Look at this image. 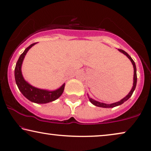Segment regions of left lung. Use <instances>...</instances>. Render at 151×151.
<instances>
[{"label":"left lung","instance_id":"left-lung-1","mask_svg":"<svg viewBox=\"0 0 151 151\" xmlns=\"http://www.w3.org/2000/svg\"><path fill=\"white\" fill-rule=\"evenodd\" d=\"M119 51H120L121 52H122L123 54H124L126 56L128 57V58L130 59L131 63H132V64L133 65V68H134V76H133V86L132 89H131V90L130 91V92L129 93V94L127 95L126 97H124V99H122L121 101L117 102V103H112V104H106V103H100V102H98L94 101V100H93L92 99H91V98L89 97V99H90V101L92 103L93 105H94L95 106H97V107H104V108H110V107H116V106H118V105H122V103H124L125 101H127V100H128L129 98H130L131 96H132L133 92H134L135 89V87H136V84H137V73H136V66H135V63L134 62V61L133 60V59L131 58L130 57V55H129L127 52H126L124 51V50H123L122 49H118Z\"/></svg>","mask_w":151,"mask_h":151}]
</instances>
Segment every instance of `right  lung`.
<instances>
[{"label": "right lung", "instance_id": "right-lung-1", "mask_svg": "<svg viewBox=\"0 0 151 151\" xmlns=\"http://www.w3.org/2000/svg\"><path fill=\"white\" fill-rule=\"evenodd\" d=\"M35 44L36 43H33L31 44L20 55L16 63V68H15V79H16V83L18 86L19 90L27 99L35 103H47L57 99L62 94L63 90H64L65 83H63L62 86L60 88L57 89V90L47 91L36 88L29 84L24 79L22 75V72H21V66H22L23 59H24L27 51Z\"/></svg>", "mask_w": 151, "mask_h": 151}]
</instances>
